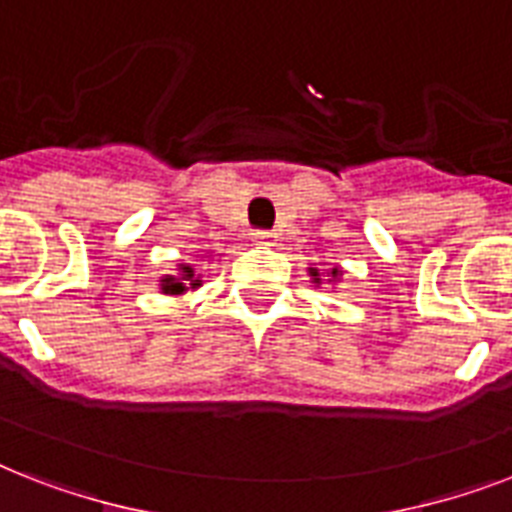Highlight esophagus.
I'll return each instance as SVG.
<instances>
[{
    "label": "esophagus",
    "mask_w": 512,
    "mask_h": 512,
    "mask_svg": "<svg viewBox=\"0 0 512 512\" xmlns=\"http://www.w3.org/2000/svg\"><path fill=\"white\" fill-rule=\"evenodd\" d=\"M276 239H279V236H276L273 231H255V233H252V241H257V244H265V247H273V244H276Z\"/></svg>",
    "instance_id": "1"
}]
</instances>
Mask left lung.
<instances>
[{"label":"left lung","instance_id":"8db88e82","mask_svg":"<svg viewBox=\"0 0 512 512\" xmlns=\"http://www.w3.org/2000/svg\"><path fill=\"white\" fill-rule=\"evenodd\" d=\"M313 276H316V273H313ZM332 276H337V268H335V271H332Z\"/></svg>","mask_w":512,"mask_h":512}]
</instances>
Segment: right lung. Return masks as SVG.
I'll list each match as a JSON object with an SVG mask.
<instances>
[{"mask_svg": "<svg viewBox=\"0 0 512 512\" xmlns=\"http://www.w3.org/2000/svg\"><path fill=\"white\" fill-rule=\"evenodd\" d=\"M199 284V276L193 273L191 265H180V276H167V279H162V292L164 295H180L185 289H196Z\"/></svg>", "mask_w": 512, "mask_h": 512, "instance_id": "add662e5", "label": "right lung"}]
</instances>
